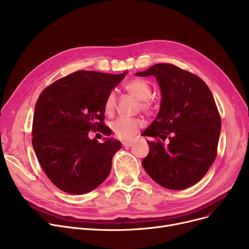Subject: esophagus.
Segmentation results:
<instances>
[{"label": "esophagus", "instance_id": "obj_1", "mask_svg": "<svg viewBox=\"0 0 249 249\" xmlns=\"http://www.w3.org/2000/svg\"><path fill=\"white\" fill-rule=\"evenodd\" d=\"M122 145L124 147H130V146L133 145V141H123L122 142Z\"/></svg>", "mask_w": 249, "mask_h": 249}]
</instances>
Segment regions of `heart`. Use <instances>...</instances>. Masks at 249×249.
Instances as JSON below:
<instances>
[{
	"mask_svg": "<svg viewBox=\"0 0 249 249\" xmlns=\"http://www.w3.org/2000/svg\"><path fill=\"white\" fill-rule=\"evenodd\" d=\"M125 89L128 93L136 98L139 102V107L145 112H151L154 109V101L150 97L151 87L143 78H133L125 85ZM117 106V96L115 91H110L104 102V111L106 115L114 114ZM144 122L140 118H119L115 120L111 127L116 137L122 140H129L133 138L139 129L143 127Z\"/></svg>",
	"mask_w": 249,
	"mask_h": 249,
	"instance_id": "heart-1",
	"label": "heart"
}]
</instances>
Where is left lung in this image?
<instances>
[{
    "label": "left lung",
    "instance_id": "left-lung-1",
    "mask_svg": "<svg viewBox=\"0 0 249 249\" xmlns=\"http://www.w3.org/2000/svg\"><path fill=\"white\" fill-rule=\"evenodd\" d=\"M136 75H154L162 97L158 117L142 133L154 138L147 141L149 153L142 165L163 188H190L217 155L221 118L211 90L199 76L169 63L154 64ZM166 138L167 146L162 142Z\"/></svg>",
    "mask_w": 249,
    "mask_h": 249
}]
</instances>
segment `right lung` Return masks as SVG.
Returning <instances> with one entry per match:
<instances>
[{"instance_id":"right-lung-1","label":"right lung","mask_w":249,"mask_h":249,"mask_svg":"<svg viewBox=\"0 0 249 249\" xmlns=\"http://www.w3.org/2000/svg\"><path fill=\"white\" fill-rule=\"evenodd\" d=\"M126 73L78 71L55 81L39 96L32 145L44 173L61 191L83 195L109 176L121 142L107 138L99 143L89 138V132L111 135L104 124V102Z\"/></svg>"}]
</instances>
